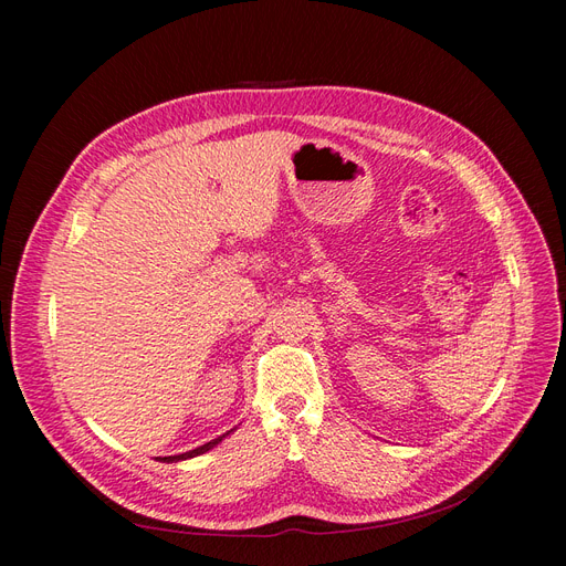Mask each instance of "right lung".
<instances>
[{"label":"right lung","mask_w":566,"mask_h":566,"mask_svg":"<svg viewBox=\"0 0 566 566\" xmlns=\"http://www.w3.org/2000/svg\"><path fill=\"white\" fill-rule=\"evenodd\" d=\"M219 441H221V437H219V439H212V441H208V443H202V447H198V449H193V451H186V453H181V455H165V458H160V460H165V462H177V460L193 458V455H200V453H205V451H210L212 447H217Z\"/></svg>","instance_id":"add662e5"}]
</instances>
